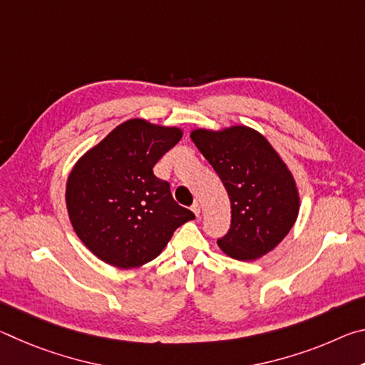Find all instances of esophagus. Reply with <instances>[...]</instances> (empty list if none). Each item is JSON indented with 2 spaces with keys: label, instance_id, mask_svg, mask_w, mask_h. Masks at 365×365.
Listing matches in <instances>:
<instances>
[{
  "label": "esophagus",
  "instance_id": "34e87169",
  "mask_svg": "<svg viewBox=\"0 0 365 365\" xmlns=\"http://www.w3.org/2000/svg\"><path fill=\"white\" fill-rule=\"evenodd\" d=\"M191 211H193V212H195V215H196V217H200V214H201V206H200V205H197V202H195V205H193V206H191Z\"/></svg>",
  "mask_w": 365,
  "mask_h": 365
}]
</instances>
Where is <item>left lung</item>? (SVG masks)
I'll return each instance as SVG.
<instances>
[{"mask_svg":"<svg viewBox=\"0 0 365 365\" xmlns=\"http://www.w3.org/2000/svg\"><path fill=\"white\" fill-rule=\"evenodd\" d=\"M190 137L230 197V230L217 240L219 248L238 261L267 255L299 212V191L285 160L262 133L246 125L195 128Z\"/></svg>","mask_w":365,"mask_h":365,"instance_id":"8db88e82","label":"left lung"}]
</instances>
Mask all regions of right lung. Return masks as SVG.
Returning a JSON list of instances; mask_svg holds the SVG:
<instances>
[{
	"mask_svg": "<svg viewBox=\"0 0 365 365\" xmlns=\"http://www.w3.org/2000/svg\"><path fill=\"white\" fill-rule=\"evenodd\" d=\"M182 135L178 127L128 119L73 164L67 214L80 242L103 262L145 265L163 252L175 228L195 219L174 201L169 183L153 174Z\"/></svg>",
	"mask_w": 365,
	"mask_h": 365,
	"instance_id": "1",
	"label": "right lung"
}]
</instances>
